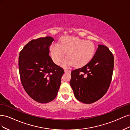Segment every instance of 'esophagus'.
Here are the masks:
<instances>
[{"mask_svg": "<svg viewBox=\"0 0 130 130\" xmlns=\"http://www.w3.org/2000/svg\"><path fill=\"white\" fill-rule=\"evenodd\" d=\"M64 72L66 73H70V72H71V71H70V70H69L65 69V70H64Z\"/></svg>", "mask_w": 130, "mask_h": 130, "instance_id": "1", "label": "esophagus"}]
</instances>
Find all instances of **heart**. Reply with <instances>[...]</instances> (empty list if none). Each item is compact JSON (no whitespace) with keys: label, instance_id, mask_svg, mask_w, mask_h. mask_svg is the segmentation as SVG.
Segmentation results:
<instances>
[{"label":"heart","instance_id":"obj_1","mask_svg":"<svg viewBox=\"0 0 130 130\" xmlns=\"http://www.w3.org/2000/svg\"><path fill=\"white\" fill-rule=\"evenodd\" d=\"M49 53L55 63L59 64L66 55L67 57L62 61L64 68L74 64L81 67L92 60L96 52L95 44L91 42L74 36L61 37L58 44L53 43L49 46Z\"/></svg>","mask_w":130,"mask_h":130}]
</instances>
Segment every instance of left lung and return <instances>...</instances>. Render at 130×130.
I'll return each instance as SVG.
<instances>
[{
  "label": "left lung",
  "instance_id": "1",
  "mask_svg": "<svg viewBox=\"0 0 130 130\" xmlns=\"http://www.w3.org/2000/svg\"><path fill=\"white\" fill-rule=\"evenodd\" d=\"M114 57L106 46L98 45L95 55L88 63L71 73L70 85L75 96L84 104L99 100L111 84Z\"/></svg>",
  "mask_w": 130,
  "mask_h": 130
}]
</instances>
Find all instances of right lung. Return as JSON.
Instances as JSON below:
<instances>
[{"label":"right lung","instance_id":"add662e5","mask_svg":"<svg viewBox=\"0 0 130 130\" xmlns=\"http://www.w3.org/2000/svg\"><path fill=\"white\" fill-rule=\"evenodd\" d=\"M52 37L39 38L26 44L19 53L18 65L22 84L27 94L39 103L56 98L64 70L49 56Z\"/></svg>","mask_w":130,"mask_h":130}]
</instances>
